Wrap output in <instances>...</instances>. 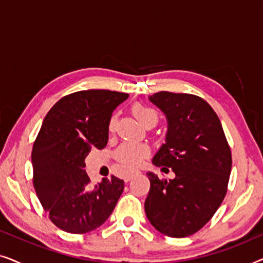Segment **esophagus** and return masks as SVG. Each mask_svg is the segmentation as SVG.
<instances>
[{
	"label": "esophagus",
	"mask_w": 263,
	"mask_h": 263,
	"mask_svg": "<svg viewBox=\"0 0 263 263\" xmlns=\"http://www.w3.org/2000/svg\"><path fill=\"white\" fill-rule=\"evenodd\" d=\"M139 174H140V171H133V172H130V174L127 175L124 177V182H129L133 177H135V176L139 175Z\"/></svg>",
	"instance_id": "obj_1"
}]
</instances>
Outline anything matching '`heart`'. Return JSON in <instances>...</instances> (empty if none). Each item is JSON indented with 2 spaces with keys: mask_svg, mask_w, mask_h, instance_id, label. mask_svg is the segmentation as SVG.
<instances>
[{
  "mask_svg": "<svg viewBox=\"0 0 263 263\" xmlns=\"http://www.w3.org/2000/svg\"><path fill=\"white\" fill-rule=\"evenodd\" d=\"M133 114L135 115V117L138 118L142 124H145L147 121L151 120V118H158L156 111L151 109L148 106L142 105V104H136V105L133 106ZM116 122L117 116L115 115V116L111 117L109 123L110 132L115 130V128H116ZM148 153L149 148L147 145L136 142H125L122 146H120V148L116 151L115 157H116L117 161L122 165V166L127 167L129 170H133V168L138 167L139 165L142 163V160L148 156Z\"/></svg>",
  "mask_w": 263,
  "mask_h": 263,
  "instance_id": "obj_1",
  "label": "heart"
}]
</instances>
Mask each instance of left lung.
<instances>
[{"instance_id":"left-lung-1","label":"left lung","mask_w":263,"mask_h":263,"mask_svg":"<svg viewBox=\"0 0 263 263\" xmlns=\"http://www.w3.org/2000/svg\"><path fill=\"white\" fill-rule=\"evenodd\" d=\"M148 99L167 121L165 143L152 163L171 167L175 178L159 179L147 172L151 188L145 212L154 229L182 238L202 229L221 204L232 166L231 151L220 120L206 100L166 91Z\"/></svg>"}]
</instances>
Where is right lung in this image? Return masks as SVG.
Wrapping results in <instances>:
<instances>
[{
	"label": "right lung",
	"mask_w": 263,
	"mask_h": 263,
	"mask_svg": "<svg viewBox=\"0 0 263 263\" xmlns=\"http://www.w3.org/2000/svg\"><path fill=\"white\" fill-rule=\"evenodd\" d=\"M128 93L88 89L63 97L43 121L32 148L33 185L49 219L69 233L91 232L106 221L124 189L111 176L95 186L84 167L92 147L109 140L114 110Z\"/></svg>",
	"instance_id": "add662e5"
}]
</instances>
